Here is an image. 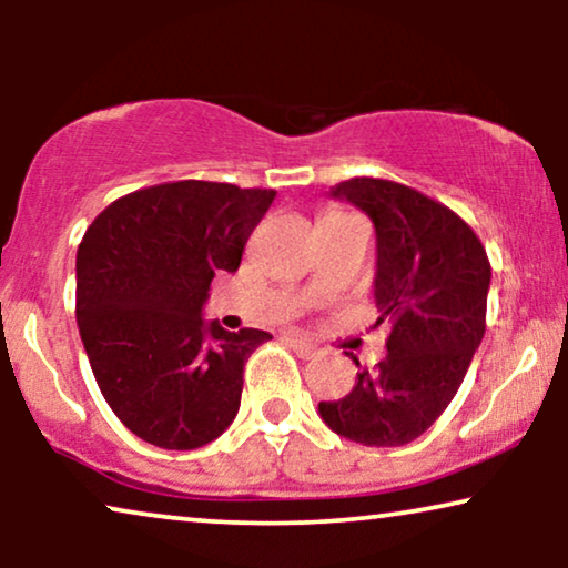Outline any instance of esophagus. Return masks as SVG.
Masks as SVG:
<instances>
[{
	"label": "esophagus",
	"mask_w": 568,
	"mask_h": 568,
	"mask_svg": "<svg viewBox=\"0 0 568 568\" xmlns=\"http://www.w3.org/2000/svg\"><path fill=\"white\" fill-rule=\"evenodd\" d=\"M286 341H290V346L294 348V354H297L300 359H315L317 356V346L310 344V341L300 338V336H290Z\"/></svg>",
	"instance_id": "obj_1"
}]
</instances>
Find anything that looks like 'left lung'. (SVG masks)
<instances>
[{
  "mask_svg": "<svg viewBox=\"0 0 568 568\" xmlns=\"http://www.w3.org/2000/svg\"><path fill=\"white\" fill-rule=\"evenodd\" d=\"M328 196L375 224L377 323L393 328L377 369L352 356L362 369L352 393L317 403V414L356 445H408L449 406L478 352L491 266L460 216L408 185L352 178Z\"/></svg>",
  "mask_w": 568,
  "mask_h": 568,
  "instance_id": "obj_1",
  "label": "left lung"
}]
</instances>
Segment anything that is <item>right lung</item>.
Masks as SVG:
<instances>
[{
	"mask_svg": "<svg viewBox=\"0 0 568 568\" xmlns=\"http://www.w3.org/2000/svg\"><path fill=\"white\" fill-rule=\"evenodd\" d=\"M276 191L181 181L113 201L77 251V325L100 393L139 439L196 449L235 422L243 367L266 331L206 321L214 274H235Z\"/></svg>",
	"mask_w": 568,
	"mask_h": 568,
	"instance_id": "obj_1",
	"label": "right lung"
}]
</instances>
